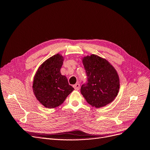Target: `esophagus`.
<instances>
[{
	"label": "esophagus",
	"instance_id": "1",
	"mask_svg": "<svg viewBox=\"0 0 150 150\" xmlns=\"http://www.w3.org/2000/svg\"><path fill=\"white\" fill-rule=\"evenodd\" d=\"M73 86H74V89H76V90H79V89H80V84H79V83H76V84H74V85Z\"/></svg>",
	"mask_w": 150,
	"mask_h": 150
}]
</instances>
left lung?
Here are the masks:
<instances>
[{
    "mask_svg": "<svg viewBox=\"0 0 150 150\" xmlns=\"http://www.w3.org/2000/svg\"><path fill=\"white\" fill-rule=\"evenodd\" d=\"M86 81H83L81 93L91 105L100 108L112 102L118 94L119 77L107 61L94 54L83 59Z\"/></svg>",
    "mask_w": 150,
    "mask_h": 150,
    "instance_id": "left-lung-1",
    "label": "left lung"
}]
</instances>
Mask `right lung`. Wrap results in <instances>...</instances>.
<instances>
[{
    "label": "right lung",
    "instance_id": "1",
    "mask_svg": "<svg viewBox=\"0 0 150 150\" xmlns=\"http://www.w3.org/2000/svg\"><path fill=\"white\" fill-rule=\"evenodd\" d=\"M63 57L57 54L44 62L38 69L33 83L37 100L47 108L60 105L74 90L66 76L61 74Z\"/></svg>",
    "mask_w": 150,
    "mask_h": 150
}]
</instances>
